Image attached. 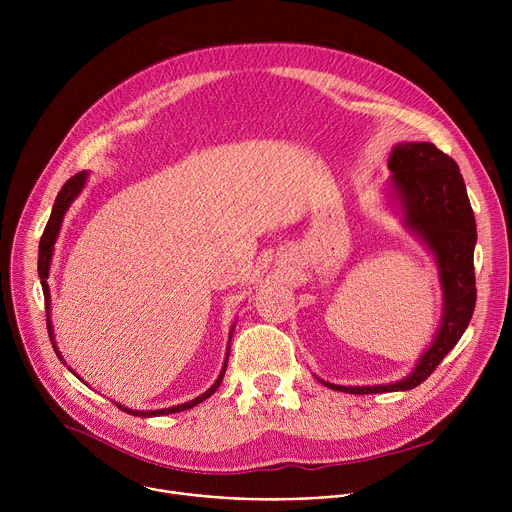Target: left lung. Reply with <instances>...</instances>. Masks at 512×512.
<instances>
[{"mask_svg": "<svg viewBox=\"0 0 512 512\" xmlns=\"http://www.w3.org/2000/svg\"><path fill=\"white\" fill-rule=\"evenodd\" d=\"M389 170L407 229L429 247L440 269L444 316L433 344L409 377L377 387H342L320 379L326 387L352 395L409 391L421 385L458 344L476 306V221L458 164L433 143L405 141L393 150Z\"/></svg>", "mask_w": 512, "mask_h": 512, "instance_id": "left-lung-1", "label": "left lung"}]
</instances>
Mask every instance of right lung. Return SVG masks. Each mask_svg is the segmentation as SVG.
<instances>
[{
    "mask_svg": "<svg viewBox=\"0 0 512 512\" xmlns=\"http://www.w3.org/2000/svg\"><path fill=\"white\" fill-rule=\"evenodd\" d=\"M85 182H87V172H79V174L72 176L70 180H66V184L60 188V192H58V196H56V200H54V206H52V214H50V218H48V225H46V229H44V233H42V239H40V249H38V275H40V283H42V291H44V300H46L48 334H50L52 346H54V350H56V354H58L60 360H62V356H60V352H58V348H56V344H54V334H52V324H50V289H48L46 279H48L50 259H52V251H54V243H56L60 225H62V218H64V214H66L70 202L81 194ZM233 330H235V326H233ZM233 330H231V336H233ZM229 342H231V340H229ZM229 348H231V346H229ZM229 348H227V358H225V367H223L221 375H218V379L214 381V385H212L206 393L198 395L196 399H192V401H188V403H182V405H176V407L158 409V411H133V409H127V407H123V405H119V403H117V407L123 409V411H127V413H131V415H139V417L168 415V413H178V411H186V409H190V407H196L198 403H202L204 399H208V397L218 389V385L223 383V377H225V371H227V362H229Z\"/></svg>",
    "mask_w": 512,
    "mask_h": 512,
    "instance_id": "right-lung-1",
    "label": "right lung"
}]
</instances>
